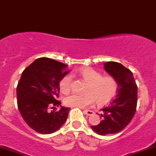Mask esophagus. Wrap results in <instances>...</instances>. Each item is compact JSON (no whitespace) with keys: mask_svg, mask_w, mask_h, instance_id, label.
<instances>
[{"mask_svg":"<svg viewBox=\"0 0 156 156\" xmlns=\"http://www.w3.org/2000/svg\"><path fill=\"white\" fill-rule=\"evenodd\" d=\"M83 113H84L85 115H88V116L94 115V112L93 111H90V110H84V111H83Z\"/></svg>","mask_w":156,"mask_h":156,"instance_id":"obj_1","label":"esophagus"}]
</instances>
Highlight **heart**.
<instances>
[{
  "instance_id": "b5f03b06",
  "label": "heart",
  "mask_w": 156,
  "mask_h": 156,
  "mask_svg": "<svg viewBox=\"0 0 156 156\" xmlns=\"http://www.w3.org/2000/svg\"><path fill=\"white\" fill-rule=\"evenodd\" d=\"M80 73L85 81L88 83L85 95L73 94L65 100V105L74 108H85L91 106L97 101L102 105L109 102L115 97L118 91V82L112 76H103L101 73L93 68H83ZM60 91L67 94L72 88V76L67 74L61 80L59 83Z\"/></svg>"
}]
</instances>
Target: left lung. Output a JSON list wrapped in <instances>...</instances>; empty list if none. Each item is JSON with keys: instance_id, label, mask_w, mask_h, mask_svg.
Returning <instances> with one entry per match:
<instances>
[{"instance_id": "left-lung-1", "label": "left lung", "mask_w": 156, "mask_h": 156, "mask_svg": "<svg viewBox=\"0 0 156 156\" xmlns=\"http://www.w3.org/2000/svg\"><path fill=\"white\" fill-rule=\"evenodd\" d=\"M104 69L116 80L118 86L115 98L101 109V121L91 126L92 129L100 135L122 131L133 118L138 100V86L130 70L115 62L104 63Z\"/></svg>"}]
</instances>
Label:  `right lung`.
I'll return each instance as SVG.
<instances>
[{
	"label": "right lung",
	"mask_w": 156,
	"mask_h": 156,
	"mask_svg": "<svg viewBox=\"0 0 156 156\" xmlns=\"http://www.w3.org/2000/svg\"><path fill=\"white\" fill-rule=\"evenodd\" d=\"M67 65L42 57L35 60L21 73L17 85L18 108L27 124L41 134H51L66 121L70 108L58 106L59 83L69 71Z\"/></svg>",
	"instance_id": "obj_1"
}]
</instances>
